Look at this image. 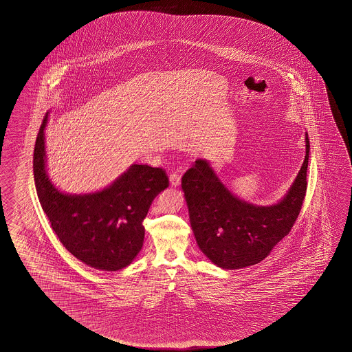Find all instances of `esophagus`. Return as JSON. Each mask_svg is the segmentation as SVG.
<instances>
[{
	"instance_id": "1",
	"label": "esophagus",
	"mask_w": 352,
	"mask_h": 352,
	"mask_svg": "<svg viewBox=\"0 0 352 352\" xmlns=\"http://www.w3.org/2000/svg\"><path fill=\"white\" fill-rule=\"evenodd\" d=\"M180 179H182V175H180L179 173H177V172H172L170 175H169L170 184L173 185V186H178V185L180 184Z\"/></svg>"
}]
</instances>
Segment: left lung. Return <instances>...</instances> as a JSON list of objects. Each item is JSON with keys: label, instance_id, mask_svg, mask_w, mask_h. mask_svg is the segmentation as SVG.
Listing matches in <instances>:
<instances>
[{"label": "left lung", "instance_id": "left-lung-1", "mask_svg": "<svg viewBox=\"0 0 352 352\" xmlns=\"http://www.w3.org/2000/svg\"><path fill=\"white\" fill-rule=\"evenodd\" d=\"M309 139L305 133V158L294 185L281 201L256 206L243 201L213 173L205 160L185 172L182 188L190 223L202 253L222 269H241L265 259L287 236L298 217L307 191Z\"/></svg>", "mask_w": 352, "mask_h": 352}]
</instances>
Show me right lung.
Listing matches in <instances>:
<instances>
[{"mask_svg": "<svg viewBox=\"0 0 352 352\" xmlns=\"http://www.w3.org/2000/svg\"><path fill=\"white\" fill-rule=\"evenodd\" d=\"M47 121V113L35 141L33 170L36 194L52 231L87 265L105 271L124 269L142 248L144 217L153 199L169 185L166 170L133 164L99 192H60L45 170Z\"/></svg>", "mask_w": 352, "mask_h": 352, "instance_id": "right-lung-1", "label": "right lung"}]
</instances>
